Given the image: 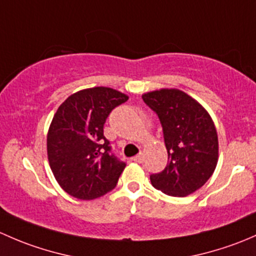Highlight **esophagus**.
<instances>
[{
	"mask_svg": "<svg viewBox=\"0 0 256 256\" xmlns=\"http://www.w3.org/2000/svg\"><path fill=\"white\" fill-rule=\"evenodd\" d=\"M132 160H133V162H138V164H142V162H144V155L139 154V155H136V156H134Z\"/></svg>",
	"mask_w": 256,
	"mask_h": 256,
	"instance_id": "esophagus-1",
	"label": "esophagus"
}]
</instances>
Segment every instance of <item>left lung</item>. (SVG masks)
<instances>
[{
    "label": "left lung",
    "mask_w": 256,
    "mask_h": 256,
    "mask_svg": "<svg viewBox=\"0 0 256 256\" xmlns=\"http://www.w3.org/2000/svg\"><path fill=\"white\" fill-rule=\"evenodd\" d=\"M156 112L164 130L168 165L150 176L165 194L185 197L207 182L218 162L214 122L198 101L178 88H160L142 94Z\"/></svg>",
    "instance_id": "left-lung-1"
}]
</instances>
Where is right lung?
Listing matches in <instances>:
<instances>
[{
	"mask_svg": "<svg viewBox=\"0 0 256 256\" xmlns=\"http://www.w3.org/2000/svg\"><path fill=\"white\" fill-rule=\"evenodd\" d=\"M128 96L114 88H84L70 94L52 117L46 152L55 180L66 194L90 201L112 191L126 164L110 154L104 124Z\"/></svg>",
	"mask_w": 256,
	"mask_h": 256,
	"instance_id": "1",
	"label": "right lung"
}]
</instances>
